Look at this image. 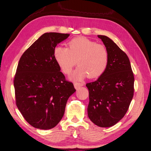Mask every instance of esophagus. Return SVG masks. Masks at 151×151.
<instances>
[{"mask_svg": "<svg viewBox=\"0 0 151 151\" xmlns=\"http://www.w3.org/2000/svg\"><path fill=\"white\" fill-rule=\"evenodd\" d=\"M74 87L76 89H78L79 88H80V87L84 86V83H77V82H75V83H74Z\"/></svg>", "mask_w": 151, "mask_h": 151, "instance_id": "34e87169", "label": "esophagus"}]
</instances>
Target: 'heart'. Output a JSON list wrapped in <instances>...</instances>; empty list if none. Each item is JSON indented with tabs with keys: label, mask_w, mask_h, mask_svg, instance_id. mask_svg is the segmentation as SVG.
<instances>
[{
	"label": "heart",
	"mask_w": 151,
	"mask_h": 151,
	"mask_svg": "<svg viewBox=\"0 0 151 151\" xmlns=\"http://www.w3.org/2000/svg\"><path fill=\"white\" fill-rule=\"evenodd\" d=\"M54 58L62 72L69 74L77 62L79 66L70 75L73 80H82L101 76L108 63V53L103 45L85 37L73 38L68 48L58 46L54 49Z\"/></svg>",
	"instance_id": "1"
}]
</instances>
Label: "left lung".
I'll list each match as a JSON object with an SVG mask.
<instances>
[{
    "label": "left lung",
    "instance_id": "obj_1",
    "mask_svg": "<svg viewBox=\"0 0 151 151\" xmlns=\"http://www.w3.org/2000/svg\"><path fill=\"white\" fill-rule=\"evenodd\" d=\"M108 53L106 70L97 81L87 83L89 119L101 127H109L125 116L134 96V76L127 54L108 37L98 35Z\"/></svg>",
    "mask_w": 151,
    "mask_h": 151
}]
</instances>
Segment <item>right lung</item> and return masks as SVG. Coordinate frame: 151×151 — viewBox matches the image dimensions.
I'll list each match as a JSON object with an SVG mask.
<instances>
[{
	"mask_svg": "<svg viewBox=\"0 0 151 151\" xmlns=\"http://www.w3.org/2000/svg\"><path fill=\"white\" fill-rule=\"evenodd\" d=\"M70 34L46 33L22 55L14 79L16 106L28 123L48 130L64 115L68 98L76 91L54 58L57 45Z\"/></svg>",
	"mask_w": 151,
	"mask_h": 151,
	"instance_id": "right-lung-1",
	"label": "right lung"
}]
</instances>
